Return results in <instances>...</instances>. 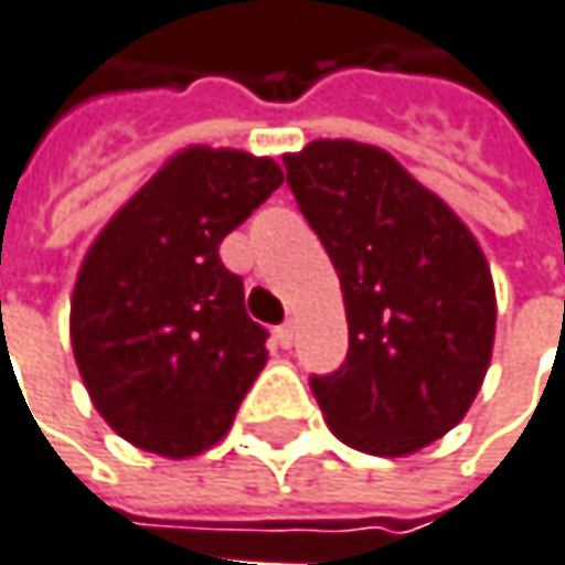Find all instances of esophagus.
<instances>
[{
    "mask_svg": "<svg viewBox=\"0 0 565 565\" xmlns=\"http://www.w3.org/2000/svg\"><path fill=\"white\" fill-rule=\"evenodd\" d=\"M275 339L281 342V349H290V345H294V339H297V327H294V323H284V327L275 330Z\"/></svg>",
    "mask_w": 565,
    "mask_h": 565,
    "instance_id": "obj_1",
    "label": "esophagus"
}]
</instances>
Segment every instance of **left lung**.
Segmentation results:
<instances>
[{"instance_id":"8db88e82","label":"left lung","mask_w":565,"mask_h":565,"mask_svg":"<svg viewBox=\"0 0 565 565\" xmlns=\"http://www.w3.org/2000/svg\"><path fill=\"white\" fill-rule=\"evenodd\" d=\"M333 262L349 352L310 391L345 446L407 456L449 434L486 382L494 284L466 223L387 151L345 138L284 154Z\"/></svg>"}]
</instances>
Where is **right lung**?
<instances>
[{
  "label": "right lung",
  "mask_w": 565,
  "mask_h": 565,
  "mask_svg": "<svg viewBox=\"0 0 565 565\" xmlns=\"http://www.w3.org/2000/svg\"><path fill=\"white\" fill-rule=\"evenodd\" d=\"M281 168L232 148L174 154L106 223L79 265L71 342L103 420L145 452L220 443L268 362L220 242L278 186Z\"/></svg>",
  "instance_id": "1"
}]
</instances>
